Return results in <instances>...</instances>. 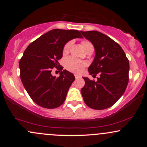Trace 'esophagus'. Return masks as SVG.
Returning a JSON list of instances; mask_svg holds the SVG:
<instances>
[{"mask_svg": "<svg viewBox=\"0 0 147 147\" xmlns=\"http://www.w3.org/2000/svg\"><path fill=\"white\" fill-rule=\"evenodd\" d=\"M75 78H76V79H78V78H81L80 75H75Z\"/></svg>", "mask_w": 147, "mask_h": 147, "instance_id": "34e87169", "label": "esophagus"}]
</instances>
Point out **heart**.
I'll return each instance as SVG.
<instances>
[{
  "label": "heart",
  "mask_w": 147,
  "mask_h": 147,
  "mask_svg": "<svg viewBox=\"0 0 147 147\" xmlns=\"http://www.w3.org/2000/svg\"><path fill=\"white\" fill-rule=\"evenodd\" d=\"M82 47L86 52L89 50L90 49H93V45L90 41L88 40H82ZM71 45H72V42H68L65 44L63 50V53L64 55L67 54L69 53V48H70ZM86 65V63L83 61H80V60H75V59L69 57V58L65 60V67L69 71L73 72H80L82 71L84 66Z\"/></svg>",
  "instance_id": "1"
}]
</instances>
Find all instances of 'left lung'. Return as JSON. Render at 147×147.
Returning a JSON list of instances; mask_svg holds the SVG:
<instances>
[{
	"label": "left lung",
	"instance_id": "left-lung-1",
	"mask_svg": "<svg viewBox=\"0 0 147 147\" xmlns=\"http://www.w3.org/2000/svg\"><path fill=\"white\" fill-rule=\"evenodd\" d=\"M81 32L95 50L89 73L100 75L97 81L83 78L85 82L81 90L83 100L92 109H107L116 103L125 92L129 82V60L119 44L107 35L96 30Z\"/></svg>",
	"mask_w": 147,
	"mask_h": 147
}]
</instances>
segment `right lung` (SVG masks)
I'll use <instances>...</instances> for the list:
<instances>
[{"label":"right lung","instance_id":"add662e5","mask_svg":"<svg viewBox=\"0 0 147 147\" xmlns=\"http://www.w3.org/2000/svg\"><path fill=\"white\" fill-rule=\"evenodd\" d=\"M82 31L53 29L30 44L19 62L20 79L30 98L47 109L60 107L65 102L68 90L75 80L72 73L61 67L60 76L52 75L53 67L58 69L65 44L74 38H82Z\"/></svg>","mask_w":147,"mask_h":147}]
</instances>
